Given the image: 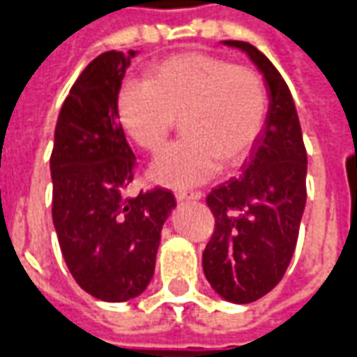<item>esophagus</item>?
<instances>
[{
	"instance_id": "1",
	"label": "esophagus",
	"mask_w": 357,
	"mask_h": 357,
	"mask_svg": "<svg viewBox=\"0 0 357 357\" xmlns=\"http://www.w3.org/2000/svg\"><path fill=\"white\" fill-rule=\"evenodd\" d=\"M176 199L178 202H196V199H202V192L196 190H178L176 194Z\"/></svg>"
}]
</instances>
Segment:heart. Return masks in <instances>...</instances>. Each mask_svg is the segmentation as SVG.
I'll list each match as a JSON object with an SVG mask.
<instances>
[{
	"label": "heart",
	"instance_id": "heart-1",
	"mask_svg": "<svg viewBox=\"0 0 357 357\" xmlns=\"http://www.w3.org/2000/svg\"><path fill=\"white\" fill-rule=\"evenodd\" d=\"M117 117L138 148L165 146L176 117L184 140L159 153L153 183L192 188L221 169L240 165L264 130L267 90L257 70L204 52L171 55L151 65L146 82L128 80L117 96Z\"/></svg>",
	"mask_w": 357,
	"mask_h": 357
}]
</instances>
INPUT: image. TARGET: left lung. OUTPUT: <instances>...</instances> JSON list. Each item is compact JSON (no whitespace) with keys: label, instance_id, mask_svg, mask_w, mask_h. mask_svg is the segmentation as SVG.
Here are the masks:
<instances>
[{"label":"left lung","instance_id":"obj_1","mask_svg":"<svg viewBox=\"0 0 357 357\" xmlns=\"http://www.w3.org/2000/svg\"><path fill=\"white\" fill-rule=\"evenodd\" d=\"M223 44L242 50L264 75L269 111L242 174L207 196L215 231L202 261L217 294L250 304L279 284L292 259L305 207L307 153L294 100L275 65L248 42Z\"/></svg>","mask_w":357,"mask_h":357}]
</instances>
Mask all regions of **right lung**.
I'll return each mask as SVG.
<instances>
[{"label": "right lung", "instance_id": "1", "mask_svg": "<svg viewBox=\"0 0 357 357\" xmlns=\"http://www.w3.org/2000/svg\"><path fill=\"white\" fill-rule=\"evenodd\" d=\"M138 52H105L63 102L50 159L53 227L78 287L103 302L140 296L155 271L161 229L176 206L165 188L125 196L134 158L117 96Z\"/></svg>", "mask_w": 357, "mask_h": 357}]
</instances>
